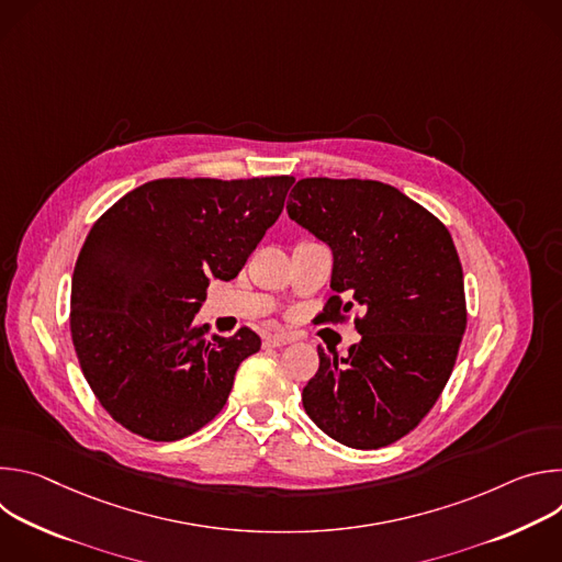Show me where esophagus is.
<instances>
[{"label": "esophagus", "instance_id": "1", "mask_svg": "<svg viewBox=\"0 0 562 562\" xmlns=\"http://www.w3.org/2000/svg\"><path fill=\"white\" fill-rule=\"evenodd\" d=\"M291 340H293V336H289V334H284V331H276V334L265 336V345H267V347H284V345H289Z\"/></svg>", "mask_w": 562, "mask_h": 562}]
</instances>
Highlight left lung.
<instances>
[{
	"label": "left lung",
	"mask_w": 562,
	"mask_h": 562,
	"mask_svg": "<svg viewBox=\"0 0 562 562\" xmlns=\"http://www.w3.org/2000/svg\"><path fill=\"white\" fill-rule=\"evenodd\" d=\"M289 200V217L334 254L336 295L319 317L364 308L347 356L317 347L304 412L347 447H386L418 427L456 364L467 306L453 239L427 209L375 180L306 178Z\"/></svg>",
	"instance_id": "8db88e82"
}]
</instances>
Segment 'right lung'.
<instances>
[{
	"label": "right lung",
	"mask_w": 562,
	"mask_h": 562,
	"mask_svg": "<svg viewBox=\"0 0 562 562\" xmlns=\"http://www.w3.org/2000/svg\"><path fill=\"white\" fill-rule=\"evenodd\" d=\"M291 184V176L153 180L93 224L72 271L70 336L115 423L173 442L222 412L239 362L262 342L247 327L209 336L195 313L213 278L243 271Z\"/></svg>",
	"instance_id": "right-lung-1"
}]
</instances>
